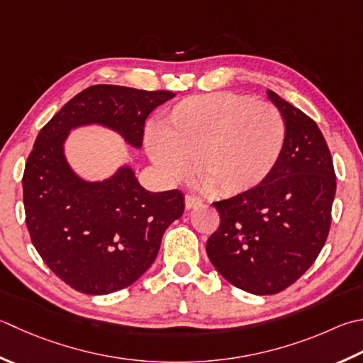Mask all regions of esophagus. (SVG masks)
Returning a JSON list of instances; mask_svg holds the SVG:
<instances>
[{"mask_svg": "<svg viewBox=\"0 0 363 363\" xmlns=\"http://www.w3.org/2000/svg\"><path fill=\"white\" fill-rule=\"evenodd\" d=\"M201 200L200 198L196 196H191V195H187L186 196V208L187 209H194V208H198V206H201Z\"/></svg>", "mask_w": 363, "mask_h": 363, "instance_id": "obj_1", "label": "esophagus"}]
</instances>
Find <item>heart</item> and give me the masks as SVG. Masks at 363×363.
<instances>
[{"instance_id":"heart-1","label":"heart","mask_w":363,"mask_h":363,"mask_svg":"<svg viewBox=\"0 0 363 363\" xmlns=\"http://www.w3.org/2000/svg\"><path fill=\"white\" fill-rule=\"evenodd\" d=\"M286 124L280 110L236 92H212L177 102L159 132L146 140L149 159L167 181L190 173L217 196H236L261 186L281 159Z\"/></svg>"}]
</instances>
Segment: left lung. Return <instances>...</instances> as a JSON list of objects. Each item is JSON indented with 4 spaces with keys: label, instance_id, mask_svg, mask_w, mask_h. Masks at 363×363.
I'll list each match as a JSON object with an SVG mask.
<instances>
[{
    "label": "left lung",
    "instance_id": "8db88e82",
    "mask_svg": "<svg viewBox=\"0 0 363 363\" xmlns=\"http://www.w3.org/2000/svg\"><path fill=\"white\" fill-rule=\"evenodd\" d=\"M286 124L281 159L267 179L214 203L220 226L206 244L220 275L250 294H277L301 279L328 239L337 182L332 155L311 118L274 91Z\"/></svg>",
    "mask_w": 363,
    "mask_h": 363
}]
</instances>
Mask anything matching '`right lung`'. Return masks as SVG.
<instances>
[{"label":"right lung","mask_w":363,"mask_h":363,"mask_svg":"<svg viewBox=\"0 0 363 363\" xmlns=\"http://www.w3.org/2000/svg\"><path fill=\"white\" fill-rule=\"evenodd\" d=\"M174 96L94 84L70 99L35 138L21 181L26 226L40 258L70 288L101 296L130 286L184 212L179 190H146L127 163L104 181L78 176L64 152L70 130L102 125L140 149L149 113Z\"/></svg>","instance_id":"add662e5"}]
</instances>
